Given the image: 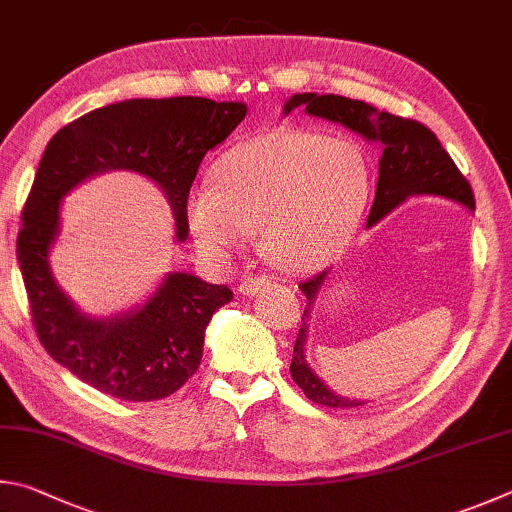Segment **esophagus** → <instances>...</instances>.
<instances>
[{
	"label": "esophagus",
	"mask_w": 512,
	"mask_h": 512,
	"mask_svg": "<svg viewBox=\"0 0 512 512\" xmlns=\"http://www.w3.org/2000/svg\"><path fill=\"white\" fill-rule=\"evenodd\" d=\"M265 285H270V279H267V276H247V279L240 283L238 292L240 294H254L261 288H265Z\"/></svg>",
	"instance_id": "obj_1"
}]
</instances>
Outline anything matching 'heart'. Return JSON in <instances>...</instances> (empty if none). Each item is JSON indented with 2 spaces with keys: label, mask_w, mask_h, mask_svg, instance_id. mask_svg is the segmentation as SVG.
Here are the masks:
<instances>
[{
  "label": "heart",
  "mask_w": 512,
  "mask_h": 512,
  "mask_svg": "<svg viewBox=\"0 0 512 512\" xmlns=\"http://www.w3.org/2000/svg\"><path fill=\"white\" fill-rule=\"evenodd\" d=\"M371 179L357 141L279 128L224 152L211 186L188 193L184 218L206 256H238L256 233L267 261L303 274L346 247L362 222Z\"/></svg>",
  "instance_id": "b5f03b06"
}]
</instances>
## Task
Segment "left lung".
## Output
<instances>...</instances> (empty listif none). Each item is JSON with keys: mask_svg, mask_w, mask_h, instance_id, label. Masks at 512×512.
<instances>
[{"mask_svg": "<svg viewBox=\"0 0 512 512\" xmlns=\"http://www.w3.org/2000/svg\"><path fill=\"white\" fill-rule=\"evenodd\" d=\"M303 105L310 116L342 123L344 128L362 134L364 139L380 143V177L378 191L369 213L366 227H373L384 215L391 213L398 204H402L411 195H438L445 200L459 202L474 211V193L468 179L461 175L452 157L447 155L436 134L425 128L423 123L414 119H402V116L380 112L373 105L364 101H353L346 96L335 94H294L285 103L283 112L290 114L294 107ZM328 272L324 270L299 285V290L306 294V310L301 317V328L294 344V355L290 364L292 380L299 384L303 393L317 405L351 409L366 405L364 400H351L337 396L324 382L317 378V373L306 362V337L308 321L312 306H315L319 290L326 285Z\"/></svg>", "mask_w": 512, "mask_h": 512, "instance_id": "8db88e82", "label": "left lung"}]
</instances>
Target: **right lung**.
I'll return each mask as SVG.
<instances>
[{"label": "right lung", "mask_w": 512, "mask_h": 512, "mask_svg": "<svg viewBox=\"0 0 512 512\" xmlns=\"http://www.w3.org/2000/svg\"><path fill=\"white\" fill-rule=\"evenodd\" d=\"M245 114V103L200 96L130 98L80 116L47 143L22 211L17 263L44 351L89 387L132 402L175 393L200 366L204 330L233 292L173 272L141 308L112 319L83 315L49 265L60 233V200L87 177L132 170L164 191L177 240L184 242V204L197 168Z\"/></svg>", "instance_id": "1"}]
</instances>
